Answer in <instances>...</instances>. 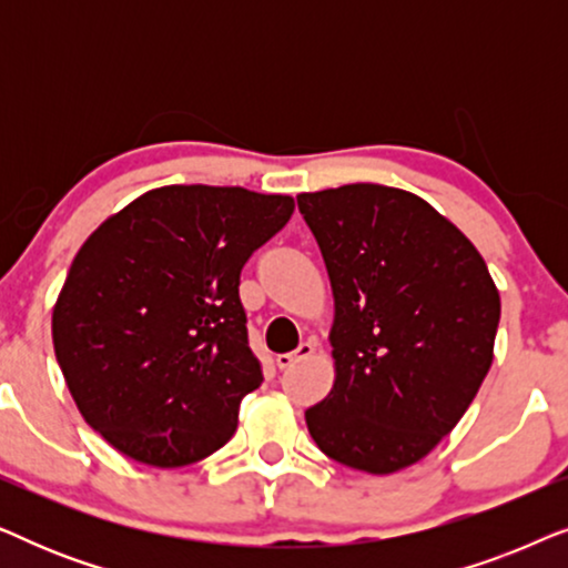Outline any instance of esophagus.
Returning <instances> with one entry per match:
<instances>
[{
    "label": "esophagus",
    "instance_id": "esophagus-1",
    "mask_svg": "<svg viewBox=\"0 0 568 568\" xmlns=\"http://www.w3.org/2000/svg\"><path fill=\"white\" fill-rule=\"evenodd\" d=\"M313 352H315V346L310 344V341H305V344H300L297 348H294V352H290V354H278V356H276V367H278V369H290V367H294V364H297V362L307 359V356H313Z\"/></svg>",
    "mask_w": 568,
    "mask_h": 568
}]
</instances>
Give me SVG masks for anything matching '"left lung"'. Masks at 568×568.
Listing matches in <instances>:
<instances>
[{"label":"left lung","instance_id":"1","mask_svg":"<svg viewBox=\"0 0 568 568\" xmlns=\"http://www.w3.org/2000/svg\"><path fill=\"white\" fill-rule=\"evenodd\" d=\"M333 290L325 455L387 476L432 453L494 362L501 300L476 245L416 193L377 183L300 193Z\"/></svg>","mask_w":568,"mask_h":568}]
</instances>
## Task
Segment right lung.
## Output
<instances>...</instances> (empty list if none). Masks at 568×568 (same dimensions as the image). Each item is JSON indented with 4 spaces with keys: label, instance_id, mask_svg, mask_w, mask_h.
I'll return each instance as SVG.
<instances>
[{
    "label": "right lung",
    "instance_id": "right-lung-1",
    "mask_svg": "<svg viewBox=\"0 0 568 568\" xmlns=\"http://www.w3.org/2000/svg\"><path fill=\"white\" fill-rule=\"evenodd\" d=\"M294 199L240 185H162L100 224L53 305V352L84 422L131 460L181 468L237 429L263 383L240 271Z\"/></svg>",
    "mask_w": 568,
    "mask_h": 568
}]
</instances>
